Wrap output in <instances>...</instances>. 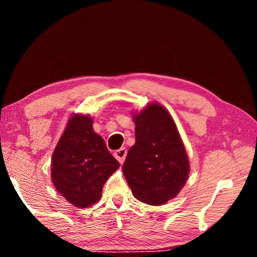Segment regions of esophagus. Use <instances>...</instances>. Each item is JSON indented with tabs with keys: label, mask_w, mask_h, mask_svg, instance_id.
<instances>
[{
	"label": "esophagus",
	"mask_w": 257,
	"mask_h": 257,
	"mask_svg": "<svg viewBox=\"0 0 257 257\" xmlns=\"http://www.w3.org/2000/svg\"><path fill=\"white\" fill-rule=\"evenodd\" d=\"M114 156H115V159L119 161L120 164H122L124 162L125 156H127V150H125L124 147H122V149L115 151L114 152Z\"/></svg>",
	"instance_id": "obj_1"
}]
</instances>
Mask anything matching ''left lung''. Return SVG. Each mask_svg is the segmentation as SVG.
Returning <instances> with one entry per match:
<instances>
[{"mask_svg":"<svg viewBox=\"0 0 257 257\" xmlns=\"http://www.w3.org/2000/svg\"><path fill=\"white\" fill-rule=\"evenodd\" d=\"M136 143L122 165L135 198L149 205H163L175 198L189 175V160L170 113L151 102L133 115Z\"/></svg>","mask_w":257,"mask_h":257,"instance_id":"8db88e82","label":"left lung"}]
</instances>
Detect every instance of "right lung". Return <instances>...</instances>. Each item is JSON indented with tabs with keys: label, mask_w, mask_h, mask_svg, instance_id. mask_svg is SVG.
<instances>
[{
	"label": "right lung",
	"mask_w": 257,
	"mask_h": 257,
	"mask_svg": "<svg viewBox=\"0 0 257 257\" xmlns=\"http://www.w3.org/2000/svg\"><path fill=\"white\" fill-rule=\"evenodd\" d=\"M119 167L104 139L94 132L90 115L72 114L52 155L51 178L58 193L76 207L92 206Z\"/></svg>",
	"instance_id": "1"
}]
</instances>
